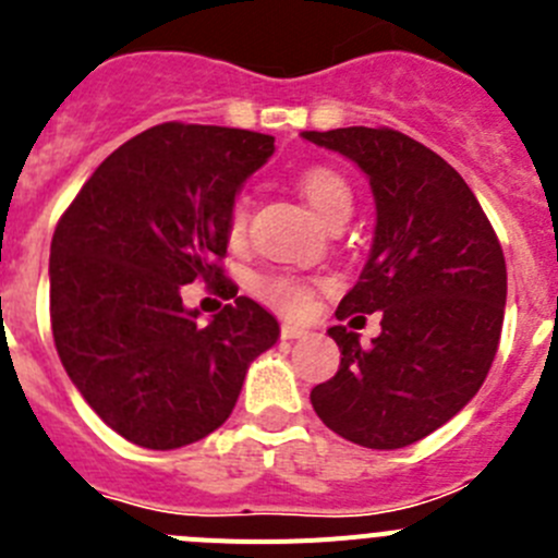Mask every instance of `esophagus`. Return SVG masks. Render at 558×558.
Instances as JSON below:
<instances>
[{
    "mask_svg": "<svg viewBox=\"0 0 558 558\" xmlns=\"http://www.w3.org/2000/svg\"><path fill=\"white\" fill-rule=\"evenodd\" d=\"M307 329L299 327V324H282V338L284 340H295V338H304Z\"/></svg>",
    "mask_w": 558,
    "mask_h": 558,
    "instance_id": "1",
    "label": "esophagus"
}]
</instances>
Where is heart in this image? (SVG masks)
<instances>
[{"label": "heart", "mask_w": 558, "mask_h": 558, "mask_svg": "<svg viewBox=\"0 0 558 558\" xmlns=\"http://www.w3.org/2000/svg\"><path fill=\"white\" fill-rule=\"evenodd\" d=\"M299 190H302V198L307 201L310 211L315 218L322 220L324 226L329 220L340 218V215H349L352 211V190L338 172L329 170V167H310L307 172H302L299 179ZM245 220H248V204L245 198H236L231 206L229 215V231L231 236H243ZM259 295H265L268 302L279 304L288 313H302L310 304V290L302 284L288 282V279H265L259 284Z\"/></svg>", "instance_id": "obj_1"}]
</instances>
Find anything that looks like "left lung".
I'll return each mask as SVG.
<instances>
[{
    "label": "left lung",
    "mask_w": 558,
    "mask_h": 558,
    "mask_svg": "<svg viewBox=\"0 0 558 558\" xmlns=\"http://www.w3.org/2000/svg\"><path fill=\"white\" fill-rule=\"evenodd\" d=\"M302 140L352 161L374 195L372 251L335 315L383 313L368 349L347 327L327 329L340 366L310 402L347 441L399 450L447 425L489 374L506 313L502 248L466 181L405 133L360 125Z\"/></svg>",
    "instance_id": "8db88e82"
}]
</instances>
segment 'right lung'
<instances>
[{
    "mask_svg": "<svg viewBox=\"0 0 558 558\" xmlns=\"http://www.w3.org/2000/svg\"><path fill=\"white\" fill-rule=\"evenodd\" d=\"M274 136L165 122L108 156L49 245L58 357L88 408L122 438L175 450L231 416L279 322L223 279L229 215ZM218 281L232 304L197 324L184 283Z\"/></svg>",
    "mask_w": 558,
    "mask_h": 558,
    "instance_id": "obj_1",
    "label": "right lung"
}]
</instances>
